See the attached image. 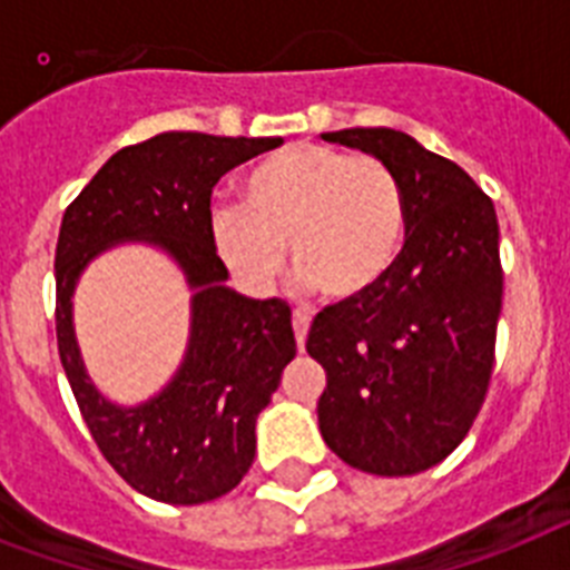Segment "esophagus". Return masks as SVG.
<instances>
[{
    "label": "esophagus",
    "mask_w": 570,
    "mask_h": 570,
    "mask_svg": "<svg viewBox=\"0 0 570 570\" xmlns=\"http://www.w3.org/2000/svg\"><path fill=\"white\" fill-rule=\"evenodd\" d=\"M292 330H295V341H298V350H304L306 333H309V315L304 309H295L292 315Z\"/></svg>",
    "instance_id": "34e87169"
}]
</instances>
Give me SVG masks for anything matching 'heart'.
Returning a JSON list of instances; mask_svg holds the SVG:
<instances>
[{"label":"heart","instance_id":"b5f03b06","mask_svg":"<svg viewBox=\"0 0 570 570\" xmlns=\"http://www.w3.org/2000/svg\"><path fill=\"white\" fill-rule=\"evenodd\" d=\"M407 220V195L390 163L295 142L246 175L244 209L212 212V240L249 289L275 284L289 246L301 284L330 304H350L387 278Z\"/></svg>","mask_w":570,"mask_h":570}]
</instances>
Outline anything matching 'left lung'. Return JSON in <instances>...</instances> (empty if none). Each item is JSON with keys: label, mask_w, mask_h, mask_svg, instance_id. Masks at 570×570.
Listing matches in <instances>:
<instances>
[{"label": "left lung", "mask_w": 570, "mask_h": 570, "mask_svg": "<svg viewBox=\"0 0 570 570\" xmlns=\"http://www.w3.org/2000/svg\"><path fill=\"white\" fill-rule=\"evenodd\" d=\"M324 140L381 157L402 177L407 237L373 292L324 306L306 353L326 373V448L373 476H413L448 459L476 422L497 361L502 261L493 200L456 163L393 128Z\"/></svg>", "instance_id": "1"}]
</instances>
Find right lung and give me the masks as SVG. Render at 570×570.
<instances>
[{
    "mask_svg": "<svg viewBox=\"0 0 570 570\" xmlns=\"http://www.w3.org/2000/svg\"><path fill=\"white\" fill-rule=\"evenodd\" d=\"M281 137L166 131L120 148L62 215L57 240L59 361L94 442L142 497L200 504L240 484L255 459V419L295 358L292 309L224 286L229 269L212 240V189ZM146 236L176 255L198 289L190 353L157 400L122 411L101 399L78 361L70 292L97 250Z\"/></svg>",
    "mask_w": 570,
    "mask_h": 570,
    "instance_id": "1",
    "label": "right lung"
}]
</instances>
